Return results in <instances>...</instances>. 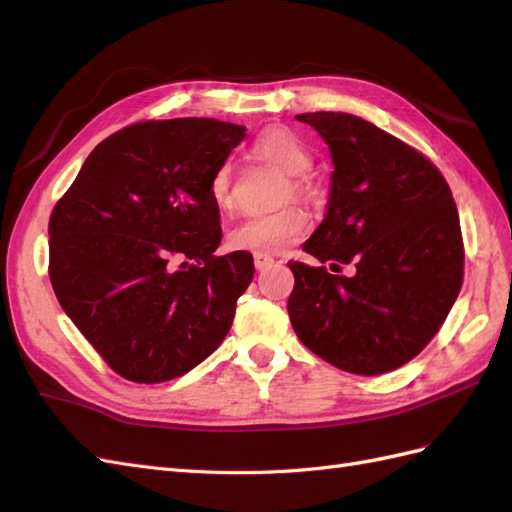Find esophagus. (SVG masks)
I'll return each mask as SVG.
<instances>
[{
	"mask_svg": "<svg viewBox=\"0 0 512 512\" xmlns=\"http://www.w3.org/2000/svg\"><path fill=\"white\" fill-rule=\"evenodd\" d=\"M273 262H275V258L271 254H254V265H256L258 271L269 269Z\"/></svg>",
	"mask_w": 512,
	"mask_h": 512,
	"instance_id": "1",
	"label": "esophagus"
}]
</instances>
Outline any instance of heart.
Listing matches in <instances>:
<instances>
[{"mask_svg": "<svg viewBox=\"0 0 512 512\" xmlns=\"http://www.w3.org/2000/svg\"><path fill=\"white\" fill-rule=\"evenodd\" d=\"M252 156L258 162L273 164L290 175L282 198H305V175L314 164L312 151L301 138L288 128H269L256 136L252 143ZM209 198L220 211H230L235 205L232 190V166L228 162L213 170L209 179ZM307 228V215L297 205H286L275 211H260L245 215L228 230V245L232 250L254 254H277L297 243Z\"/></svg>", "mask_w": 512, "mask_h": 512, "instance_id": "obj_1", "label": "heart"}]
</instances>
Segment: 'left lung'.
Wrapping results in <instances>:
<instances>
[{"label":"left lung","instance_id":"1","mask_svg":"<svg viewBox=\"0 0 512 512\" xmlns=\"http://www.w3.org/2000/svg\"><path fill=\"white\" fill-rule=\"evenodd\" d=\"M331 149L327 218L303 250L333 271L290 260L288 316L327 363L378 376L412 361L440 331L463 282L457 205L429 158L348 113H303Z\"/></svg>","mask_w":512,"mask_h":512}]
</instances>
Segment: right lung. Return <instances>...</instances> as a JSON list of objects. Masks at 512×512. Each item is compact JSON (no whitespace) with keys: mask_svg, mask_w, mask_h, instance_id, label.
<instances>
[{"mask_svg":"<svg viewBox=\"0 0 512 512\" xmlns=\"http://www.w3.org/2000/svg\"><path fill=\"white\" fill-rule=\"evenodd\" d=\"M243 136L218 119L132 123L89 153L53 207L55 297L121 378L175 380L224 342L254 260L213 254L209 179Z\"/></svg>","mask_w":512,"mask_h":512,"instance_id":"obj_1","label":"right lung"}]
</instances>
